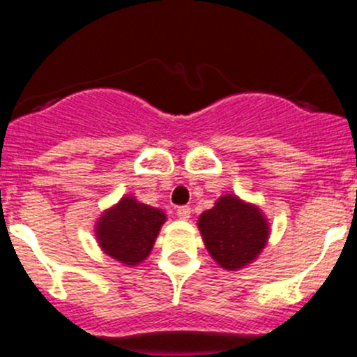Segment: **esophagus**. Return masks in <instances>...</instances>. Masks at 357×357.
<instances>
[{
    "instance_id": "1",
    "label": "esophagus",
    "mask_w": 357,
    "mask_h": 357,
    "mask_svg": "<svg viewBox=\"0 0 357 357\" xmlns=\"http://www.w3.org/2000/svg\"><path fill=\"white\" fill-rule=\"evenodd\" d=\"M176 214H178L179 219H188L190 215H192V208H190L188 205H183V207H178Z\"/></svg>"
}]
</instances>
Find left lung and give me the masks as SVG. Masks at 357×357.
Wrapping results in <instances>:
<instances>
[{"instance_id": "1", "label": "left lung", "mask_w": 357, "mask_h": 357, "mask_svg": "<svg viewBox=\"0 0 357 357\" xmlns=\"http://www.w3.org/2000/svg\"><path fill=\"white\" fill-rule=\"evenodd\" d=\"M199 229L208 254L228 271L257 259L269 236L268 221L261 211L235 195L221 197L205 211L199 218Z\"/></svg>"}]
</instances>
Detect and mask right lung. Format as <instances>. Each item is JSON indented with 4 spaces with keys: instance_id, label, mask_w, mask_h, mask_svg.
I'll return each instance as SVG.
<instances>
[{
    "instance_id": "add662e5",
    "label": "right lung",
    "mask_w": 357,
    "mask_h": 357,
    "mask_svg": "<svg viewBox=\"0 0 357 357\" xmlns=\"http://www.w3.org/2000/svg\"><path fill=\"white\" fill-rule=\"evenodd\" d=\"M165 222L160 208L124 197L115 207L103 212L96 222V238L107 255L126 266L145 261Z\"/></svg>"
}]
</instances>
